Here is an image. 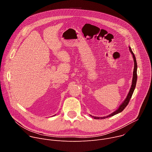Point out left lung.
I'll return each instance as SVG.
<instances>
[{
    "label": "left lung",
    "instance_id": "left-lung-1",
    "mask_svg": "<svg viewBox=\"0 0 152 152\" xmlns=\"http://www.w3.org/2000/svg\"><path fill=\"white\" fill-rule=\"evenodd\" d=\"M129 50L131 51V53L133 55V58H134V72H133V79H132V85H131V88L130 89V91L127 96L126 99L124 100V101L122 103V104L120 106V107H118V109H117V110H116L115 112L113 113L112 114H111L110 115H107L106 117H94L92 115H90L91 117H93L94 119H104V118H106L107 117H110L112 116L115 115V114H117L120 113H121V111H123L124 108L127 106L130 99H131L133 93L134 91V90L136 86V83H137V61H136V58H135V56L134 55V53H133L132 49H131V48L129 47Z\"/></svg>",
    "mask_w": 152,
    "mask_h": 152
}]
</instances>
